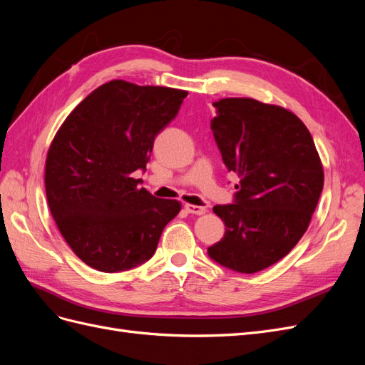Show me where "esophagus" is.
<instances>
[{
  "mask_svg": "<svg viewBox=\"0 0 365 365\" xmlns=\"http://www.w3.org/2000/svg\"><path fill=\"white\" fill-rule=\"evenodd\" d=\"M185 212L187 213H192V215H204L207 212L205 207H201V205H193V204H185L184 205Z\"/></svg>",
  "mask_w": 365,
  "mask_h": 365,
  "instance_id": "34e87169",
  "label": "esophagus"
}]
</instances>
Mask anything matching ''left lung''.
Masks as SVG:
<instances>
[{
  "mask_svg": "<svg viewBox=\"0 0 365 365\" xmlns=\"http://www.w3.org/2000/svg\"><path fill=\"white\" fill-rule=\"evenodd\" d=\"M213 106L210 128L239 184L233 204L213 207L225 235L207 252L228 269L252 274L283 259L306 233L323 190V165L311 132L288 109L245 97Z\"/></svg>",
  "mask_w": 365,
  "mask_h": 365,
  "instance_id": "obj_1",
  "label": "left lung"
}]
</instances>
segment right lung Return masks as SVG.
I'll return each instance as SVG.
<instances>
[{"instance_id": "right-lung-1", "label": "right lung", "mask_w": 365, "mask_h": 365, "mask_svg": "<svg viewBox=\"0 0 365 365\" xmlns=\"http://www.w3.org/2000/svg\"><path fill=\"white\" fill-rule=\"evenodd\" d=\"M187 91L111 81L65 118L46 161L51 216L74 254L102 272L149 260L181 204L138 189L153 141L180 111Z\"/></svg>"}]
</instances>
